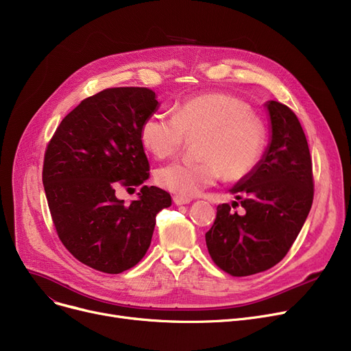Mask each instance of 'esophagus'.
I'll return each mask as SVG.
<instances>
[{
	"mask_svg": "<svg viewBox=\"0 0 351 351\" xmlns=\"http://www.w3.org/2000/svg\"><path fill=\"white\" fill-rule=\"evenodd\" d=\"M173 204L180 206V205H188L191 204V199L189 197H183V196H173Z\"/></svg>",
	"mask_w": 351,
	"mask_h": 351,
	"instance_id": "34e87169",
	"label": "esophagus"
}]
</instances>
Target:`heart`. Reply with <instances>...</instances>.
<instances>
[{"label": "heart", "mask_w": 351, "mask_h": 351, "mask_svg": "<svg viewBox=\"0 0 351 351\" xmlns=\"http://www.w3.org/2000/svg\"><path fill=\"white\" fill-rule=\"evenodd\" d=\"M197 155L202 160H178L156 172L159 185L191 197L223 176L239 180L259 165L266 128L252 115L245 101L226 94H204L180 102L175 114L154 112L141 126V141L155 158L165 159L180 151L186 136H199Z\"/></svg>", "instance_id": "1"}]
</instances>
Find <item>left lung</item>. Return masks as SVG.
<instances>
[{
	"label": "left lung",
	"mask_w": 351,
	"mask_h": 351,
	"mask_svg": "<svg viewBox=\"0 0 351 351\" xmlns=\"http://www.w3.org/2000/svg\"><path fill=\"white\" fill-rule=\"evenodd\" d=\"M270 119L266 151L230 189L245 209L219 205L205 234L213 262L232 276H250L278 265L300 233L313 204L311 158L303 128L278 101L265 104ZM237 205V202H233Z\"/></svg>",
	"instance_id": "left-lung-1"
}]
</instances>
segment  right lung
I'll return each mask as SVG.
<instances>
[{"mask_svg":"<svg viewBox=\"0 0 351 351\" xmlns=\"http://www.w3.org/2000/svg\"><path fill=\"white\" fill-rule=\"evenodd\" d=\"M152 89L109 88L84 99L47 146L43 183L58 237L81 263L110 274L134 267L149 249L168 192L142 186L126 205L115 196L149 178L141 126L156 112Z\"/></svg>","mask_w":351,"mask_h":351,"instance_id":"obj_1","label":"right lung"}]
</instances>
